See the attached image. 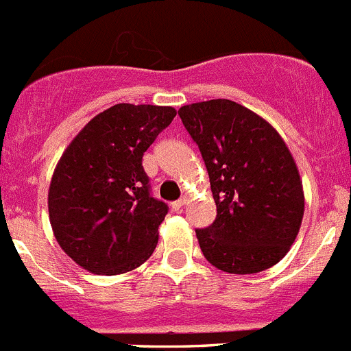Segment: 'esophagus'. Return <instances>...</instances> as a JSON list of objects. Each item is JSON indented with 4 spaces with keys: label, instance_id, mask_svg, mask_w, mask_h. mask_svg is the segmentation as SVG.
<instances>
[{
    "label": "esophagus",
    "instance_id": "1",
    "mask_svg": "<svg viewBox=\"0 0 351 351\" xmlns=\"http://www.w3.org/2000/svg\"><path fill=\"white\" fill-rule=\"evenodd\" d=\"M186 203H187V197H180V199H177L172 203V208H174V211H180Z\"/></svg>",
    "mask_w": 351,
    "mask_h": 351
}]
</instances>
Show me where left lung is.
Masks as SVG:
<instances>
[{
  "mask_svg": "<svg viewBox=\"0 0 351 351\" xmlns=\"http://www.w3.org/2000/svg\"><path fill=\"white\" fill-rule=\"evenodd\" d=\"M210 176L217 218L196 237L221 271L251 275L289 252L304 217L297 165L275 128L227 99L179 109Z\"/></svg>",
  "mask_w": 351,
  "mask_h": 351,
  "instance_id": "1",
  "label": "left lung"
}]
</instances>
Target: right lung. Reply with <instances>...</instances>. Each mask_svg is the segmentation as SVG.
I'll list each match as a JSON object with an SVG mask.
<instances>
[{"label":"right lung","instance_id":"obj_1","mask_svg":"<svg viewBox=\"0 0 351 351\" xmlns=\"http://www.w3.org/2000/svg\"><path fill=\"white\" fill-rule=\"evenodd\" d=\"M174 117V107L116 104L93 117L59 158L49 220L76 265L95 275H121L155 251L169 206L152 196L141 162Z\"/></svg>","mask_w":351,"mask_h":351}]
</instances>
